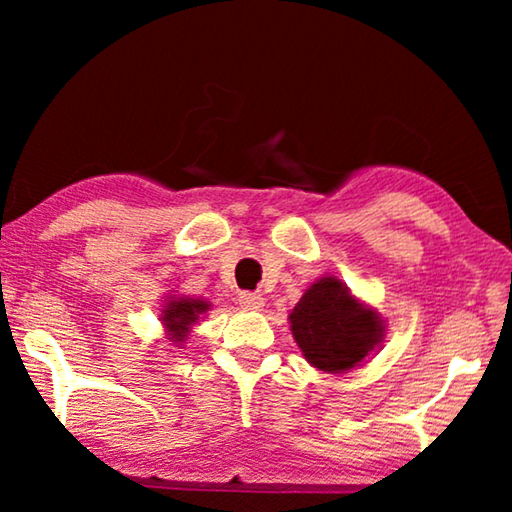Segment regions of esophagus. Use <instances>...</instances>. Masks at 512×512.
<instances>
[{
	"mask_svg": "<svg viewBox=\"0 0 512 512\" xmlns=\"http://www.w3.org/2000/svg\"><path fill=\"white\" fill-rule=\"evenodd\" d=\"M239 305L244 309H262L264 307V298L259 293L253 291H244L239 293Z\"/></svg>",
	"mask_w": 512,
	"mask_h": 512,
	"instance_id": "34e87169",
	"label": "esophagus"
}]
</instances>
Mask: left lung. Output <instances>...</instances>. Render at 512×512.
<instances>
[{"label":"left lung","instance_id":"8db88e82","mask_svg":"<svg viewBox=\"0 0 512 512\" xmlns=\"http://www.w3.org/2000/svg\"><path fill=\"white\" fill-rule=\"evenodd\" d=\"M289 320L305 359L332 375L359 366L384 339V320L377 311L332 275L311 284Z\"/></svg>","mask_w":512,"mask_h":512}]
</instances>
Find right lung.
<instances>
[{
    "label": "right lung",
    "mask_w": 512,
    "mask_h": 512,
    "mask_svg": "<svg viewBox=\"0 0 512 512\" xmlns=\"http://www.w3.org/2000/svg\"><path fill=\"white\" fill-rule=\"evenodd\" d=\"M212 305L201 298H169L167 305L162 309V325L167 327V339L173 343H185V339L192 332V325L198 323L207 309Z\"/></svg>",
    "instance_id": "obj_1"
}]
</instances>
